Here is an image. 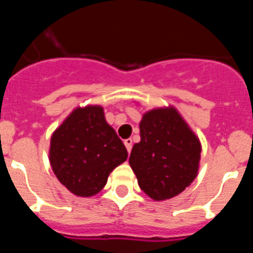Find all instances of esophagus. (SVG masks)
I'll use <instances>...</instances> for the list:
<instances>
[{
    "label": "esophagus",
    "instance_id": "1",
    "mask_svg": "<svg viewBox=\"0 0 253 253\" xmlns=\"http://www.w3.org/2000/svg\"><path fill=\"white\" fill-rule=\"evenodd\" d=\"M124 144H125V147H126V151H128L129 153H130L131 146H133V140H131V138H128V139H125L124 140Z\"/></svg>",
    "mask_w": 253,
    "mask_h": 253
}]
</instances>
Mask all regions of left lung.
I'll return each mask as SVG.
<instances>
[{
  "label": "left lung",
  "instance_id": "obj_1",
  "mask_svg": "<svg viewBox=\"0 0 253 253\" xmlns=\"http://www.w3.org/2000/svg\"><path fill=\"white\" fill-rule=\"evenodd\" d=\"M139 129L129 163L140 189L154 200L182 193L198 175L202 146L195 134L173 107L146 113Z\"/></svg>",
  "mask_w": 253,
  "mask_h": 253
}]
</instances>
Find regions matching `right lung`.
<instances>
[{
  "label": "right lung",
  "instance_id": "right-lung-1",
  "mask_svg": "<svg viewBox=\"0 0 253 253\" xmlns=\"http://www.w3.org/2000/svg\"><path fill=\"white\" fill-rule=\"evenodd\" d=\"M126 158V148L105 120L101 106L77 107L51 135V169L77 196L101 191L110 172Z\"/></svg>",
  "mask_w": 253,
  "mask_h": 253
}]
</instances>
